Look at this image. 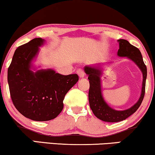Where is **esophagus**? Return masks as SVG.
<instances>
[{"label":"esophagus","instance_id":"1","mask_svg":"<svg viewBox=\"0 0 155 155\" xmlns=\"http://www.w3.org/2000/svg\"><path fill=\"white\" fill-rule=\"evenodd\" d=\"M76 73H77V74L79 75L80 78L84 77V72L82 71L81 69H78L77 71H76Z\"/></svg>","mask_w":155,"mask_h":155}]
</instances>
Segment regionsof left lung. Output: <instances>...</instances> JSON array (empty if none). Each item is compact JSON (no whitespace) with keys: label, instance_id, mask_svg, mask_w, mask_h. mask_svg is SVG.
Listing matches in <instances>:
<instances>
[{"label":"left lung","instance_id":"left-lung-1","mask_svg":"<svg viewBox=\"0 0 155 155\" xmlns=\"http://www.w3.org/2000/svg\"><path fill=\"white\" fill-rule=\"evenodd\" d=\"M119 48L117 55L120 57H127L130 58L140 68L143 74V81L142 92L137 102L130 109L123 111H117L111 109L106 103L101 94V70L99 66H86L84 71L87 74L88 79L89 80V101L94 114L98 119L107 122H118L124 120L133 114L137 110L145 93V84L147 79V66L144 63L142 54L139 48L130 44L128 41L124 39L118 40Z\"/></svg>","mask_w":155,"mask_h":155}]
</instances>
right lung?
Wrapping results in <instances>:
<instances>
[{
  "label": "right lung",
  "instance_id": "add662e5",
  "mask_svg": "<svg viewBox=\"0 0 155 155\" xmlns=\"http://www.w3.org/2000/svg\"><path fill=\"white\" fill-rule=\"evenodd\" d=\"M44 43V39L36 38L18 47L8 69L15 107L26 118L39 121L51 120L61 112L65 95L79 81L76 74L65 76L52 69H31V61Z\"/></svg>",
  "mask_w": 155,
  "mask_h": 155
}]
</instances>
